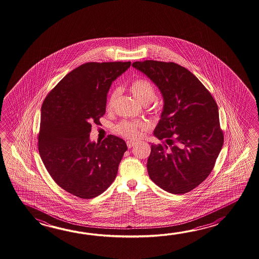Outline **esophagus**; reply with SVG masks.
<instances>
[{
    "label": "esophagus",
    "mask_w": 259,
    "mask_h": 259,
    "mask_svg": "<svg viewBox=\"0 0 259 259\" xmlns=\"http://www.w3.org/2000/svg\"><path fill=\"white\" fill-rule=\"evenodd\" d=\"M136 144L135 142H133V141H127V148H132L134 145Z\"/></svg>",
    "instance_id": "1"
}]
</instances>
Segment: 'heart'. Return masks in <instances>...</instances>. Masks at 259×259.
Instances as JSON below:
<instances>
[{
  "label": "heart",
  "instance_id": "heart-1",
  "mask_svg": "<svg viewBox=\"0 0 259 259\" xmlns=\"http://www.w3.org/2000/svg\"><path fill=\"white\" fill-rule=\"evenodd\" d=\"M130 91L141 103L144 105L150 104L155 97V88L154 84L151 82L147 78L144 77H138L134 80H132L130 86ZM117 89L114 90L111 93L106 107L110 109L114 105L115 100L117 96ZM148 127V124L145 122H132L124 120L119 122L116 126V132L117 134L121 135L122 137L135 140L141 136V132L143 130H146Z\"/></svg>",
  "mask_w": 259,
  "mask_h": 259
}]
</instances>
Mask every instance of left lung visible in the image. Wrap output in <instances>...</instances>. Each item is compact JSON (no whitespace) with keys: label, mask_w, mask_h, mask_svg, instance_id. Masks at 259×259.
Instances as JSON below:
<instances>
[{"label":"left lung","mask_w":259,"mask_h":259,"mask_svg":"<svg viewBox=\"0 0 259 259\" xmlns=\"http://www.w3.org/2000/svg\"><path fill=\"white\" fill-rule=\"evenodd\" d=\"M158 87L164 109L151 145L147 170L151 180L168 193L183 194L209 176L224 142L219 108L203 83L173 62H134Z\"/></svg>","instance_id":"1"}]
</instances>
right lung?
<instances>
[{
  "mask_svg": "<svg viewBox=\"0 0 259 259\" xmlns=\"http://www.w3.org/2000/svg\"><path fill=\"white\" fill-rule=\"evenodd\" d=\"M131 62H90L73 69L50 92L41 106L38 148L56 184L92 199L115 181L127 144L114 135L90 142L92 124L105 114L111 84Z\"/></svg>",
  "mask_w": 259,
  "mask_h": 259,
  "instance_id": "1",
  "label": "right lung"
}]
</instances>
